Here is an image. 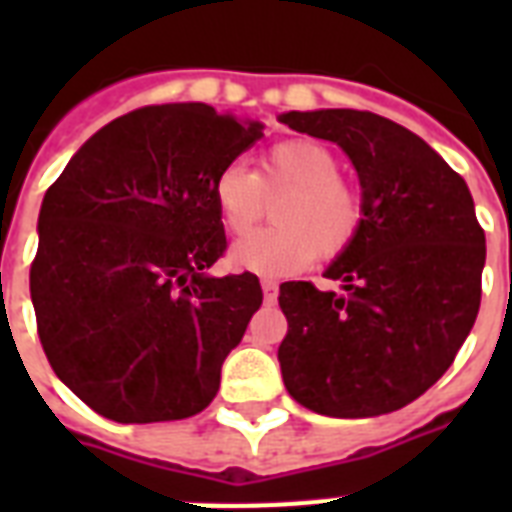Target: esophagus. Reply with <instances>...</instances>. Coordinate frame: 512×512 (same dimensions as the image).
Instances as JSON below:
<instances>
[{
    "label": "esophagus",
    "mask_w": 512,
    "mask_h": 512,
    "mask_svg": "<svg viewBox=\"0 0 512 512\" xmlns=\"http://www.w3.org/2000/svg\"><path fill=\"white\" fill-rule=\"evenodd\" d=\"M260 284H263L265 300H273V297H276V292H279V284H276V281H273V279H263V281H260Z\"/></svg>",
    "instance_id": "obj_1"
}]
</instances>
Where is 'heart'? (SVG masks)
Here are the masks:
<instances>
[{
    "label": "heart",
    "mask_w": 512,
    "mask_h": 512,
    "mask_svg": "<svg viewBox=\"0 0 512 512\" xmlns=\"http://www.w3.org/2000/svg\"><path fill=\"white\" fill-rule=\"evenodd\" d=\"M217 215L225 231L247 233L263 217L265 196L276 225L249 233L233 244L228 263L255 276H292L313 263L332 260L358 239L364 228V199L342 180L337 154L319 140H281L257 159L225 164L212 183Z\"/></svg>",
    "instance_id": "heart-1"
}]
</instances>
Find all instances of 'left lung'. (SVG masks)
<instances>
[{
	"label": "left lung",
	"mask_w": 512,
	"mask_h": 512,
	"mask_svg": "<svg viewBox=\"0 0 512 512\" xmlns=\"http://www.w3.org/2000/svg\"><path fill=\"white\" fill-rule=\"evenodd\" d=\"M279 122L337 143L364 199V228L324 273L345 292L279 287L284 385L327 417L396 412L441 380L476 324L486 236L473 196L425 140L385 116L324 108Z\"/></svg>",
	"instance_id": "1"
}]
</instances>
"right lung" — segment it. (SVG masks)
<instances>
[{"label":"right lung","instance_id":"obj_1","mask_svg":"<svg viewBox=\"0 0 512 512\" xmlns=\"http://www.w3.org/2000/svg\"><path fill=\"white\" fill-rule=\"evenodd\" d=\"M263 138L207 103L146 106L95 132L47 188L31 263L52 372L124 425L207 409L263 303L255 273L207 276L225 252L215 175Z\"/></svg>","mask_w":512,"mask_h":512}]
</instances>
